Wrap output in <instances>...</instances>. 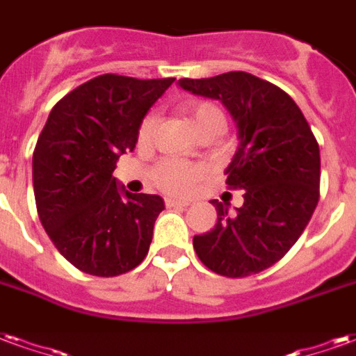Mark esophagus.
Returning a JSON list of instances; mask_svg holds the SVG:
<instances>
[{"label":"esophagus","instance_id":"34e87169","mask_svg":"<svg viewBox=\"0 0 356 356\" xmlns=\"http://www.w3.org/2000/svg\"><path fill=\"white\" fill-rule=\"evenodd\" d=\"M165 204H167L168 209H172V207H189L191 201H186V199H172V197H168V199H165Z\"/></svg>","mask_w":356,"mask_h":356}]
</instances>
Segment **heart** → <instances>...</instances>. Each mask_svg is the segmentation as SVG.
Masks as SVG:
<instances>
[{
	"instance_id": "b5f03b06",
	"label": "heart",
	"mask_w": 356,
	"mask_h": 356,
	"mask_svg": "<svg viewBox=\"0 0 356 356\" xmlns=\"http://www.w3.org/2000/svg\"><path fill=\"white\" fill-rule=\"evenodd\" d=\"M188 118L193 124L197 134L207 131H216L218 134L224 131V113L212 102H193L188 106ZM155 129V119L146 118L140 124L138 140L140 144H149ZM204 178V170L197 165H189L184 161L165 159L155 165L152 170L153 186L170 195H186L191 189H195Z\"/></svg>"
}]
</instances>
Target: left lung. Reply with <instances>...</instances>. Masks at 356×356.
Returning <instances> with one entry per match:
<instances>
[{"label": "left lung", "mask_w": 356, "mask_h": 356, "mask_svg": "<svg viewBox=\"0 0 356 356\" xmlns=\"http://www.w3.org/2000/svg\"><path fill=\"white\" fill-rule=\"evenodd\" d=\"M184 90L224 104L238 129L225 184L245 189L235 214L216 199V225L193 237L199 260L224 277L260 273L294 246L318 203L321 152L298 104L246 72L178 81Z\"/></svg>", "instance_id": "1"}]
</instances>
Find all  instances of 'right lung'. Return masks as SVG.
Returning a JSON list of instances; mask_svg holds the SVG:
<instances>
[{
  "label": "right lung",
  "mask_w": 356,
  "mask_h": 356,
  "mask_svg": "<svg viewBox=\"0 0 356 356\" xmlns=\"http://www.w3.org/2000/svg\"><path fill=\"white\" fill-rule=\"evenodd\" d=\"M172 83L175 77L104 74L49 113L33 149V195L47 235L83 273L118 277L146 258L165 203L159 195L124 191L113 170Z\"/></svg>",
  "instance_id": "1"
}]
</instances>
